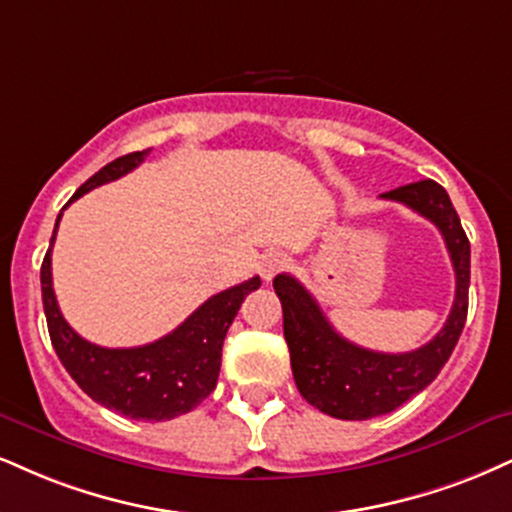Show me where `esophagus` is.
Here are the masks:
<instances>
[{
  "mask_svg": "<svg viewBox=\"0 0 512 512\" xmlns=\"http://www.w3.org/2000/svg\"><path fill=\"white\" fill-rule=\"evenodd\" d=\"M288 264H291L288 255H283V252H279V250H269V252H264V255H262V260H260V264H257V269H260L262 281L269 283L276 274L283 272Z\"/></svg>",
  "mask_w": 512,
  "mask_h": 512,
  "instance_id": "1",
  "label": "esophagus"
}]
</instances>
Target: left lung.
<instances>
[{
	"instance_id": "left-lung-1",
	"label": "left lung",
	"mask_w": 512,
	"mask_h": 512,
	"mask_svg": "<svg viewBox=\"0 0 512 512\" xmlns=\"http://www.w3.org/2000/svg\"><path fill=\"white\" fill-rule=\"evenodd\" d=\"M422 214L446 240L455 269V300L443 329L412 353H377L343 338L310 291L279 274L274 291L283 307V336L291 350L293 379L300 396L338 420H369L393 412L427 389L451 357L467 319L470 291V240L451 197L432 178L408 183L381 195Z\"/></svg>"
}]
</instances>
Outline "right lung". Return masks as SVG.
<instances>
[{"mask_svg": "<svg viewBox=\"0 0 512 512\" xmlns=\"http://www.w3.org/2000/svg\"><path fill=\"white\" fill-rule=\"evenodd\" d=\"M147 155L150 147L102 166L73 193L66 207L92 188L126 176L143 164ZM59 219L61 214L42 260L40 283L49 338L66 372L95 403L131 420L166 422L197 408L217 386L226 331L238 315L245 295L260 288V276L212 295L186 322L155 343L138 348H102L78 336L59 310L52 288V245Z\"/></svg>", "mask_w": 512, "mask_h": 512, "instance_id": "right-lung-1", "label": "right lung"}]
</instances>
